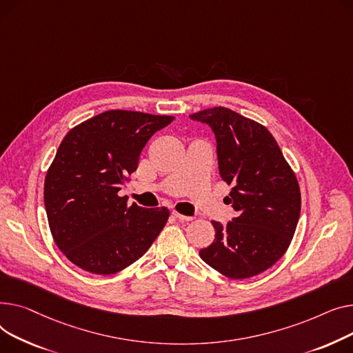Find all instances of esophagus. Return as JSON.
<instances>
[{
  "mask_svg": "<svg viewBox=\"0 0 353 353\" xmlns=\"http://www.w3.org/2000/svg\"><path fill=\"white\" fill-rule=\"evenodd\" d=\"M172 215L174 216H176L179 221H185V222H190V221H192L194 219V216H188V215H182L181 212H178V211H172Z\"/></svg>",
  "mask_w": 353,
  "mask_h": 353,
  "instance_id": "1",
  "label": "esophagus"
}]
</instances>
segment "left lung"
<instances>
[{"instance_id":"1","label":"left lung","mask_w":353,"mask_h":353,"mask_svg":"<svg viewBox=\"0 0 353 353\" xmlns=\"http://www.w3.org/2000/svg\"><path fill=\"white\" fill-rule=\"evenodd\" d=\"M191 118L215 132L219 174L232 185L226 199L236 212L228 225L212 221L215 239L199 256L226 278L259 275L283 256L294 238L301 214L296 175L262 123L225 107Z\"/></svg>"}]
</instances>
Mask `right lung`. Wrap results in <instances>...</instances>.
<instances>
[{
    "mask_svg": "<svg viewBox=\"0 0 353 353\" xmlns=\"http://www.w3.org/2000/svg\"><path fill=\"white\" fill-rule=\"evenodd\" d=\"M170 115L112 110L74 127L59 143L46 175L44 202L51 235L74 265L112 275L150 250L170 210L142 208L119 196L150 138Z\"/></svg>",
    "mask_w": 353,
    "mask_h": 353,
    "instance_id": "add662e5",
    "label": "right lung"
}]
</instances>
